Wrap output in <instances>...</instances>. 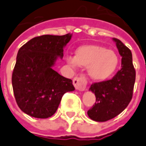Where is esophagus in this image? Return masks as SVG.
<instances>
[{
  "mask_svg": "<svg viewBox=\"0 0 146 146\" xmlns=\"http://www.w3.org/2000/svg\"><path fill=\"white\" fill-rule=\"evenodd\" d=\"M87 84H88L87 79L84 75L77 76V77H75L73 80V84L75 86V89L80 92H84L86 90Z\"/></svg>",
  "mask_w": 146,
  "mask_h": 146,
  "instance_id": "esophagus-1",
  "label": "esophagus"
}]
</instances>
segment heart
<instances>
[{
	"mask_svg": "<svg viewBox=\"0 0 146 146\" xmlns=\"http://www.w3.org/2000/svg\"><path fill=\"white\" fill-rule=\"evenodd\" d=\"M69 65L88 67L90 78L95 81H105L115 74L120 58L114 50L98 45H83L75 51V57H67Z\"/></svg>",
	"mask_w": 146,
	"mask_h": 146,
	"instance_id": "b5f03b06",
	"label": "heart"
}]
</instances>
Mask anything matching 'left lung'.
<instances>
[{
    "label": "left lung",
    "instance_id": "1",
    "mask_svg": "<svg viewBox=\"0 0 146 146\" xmlns=\"http://www.w3.org/2000/svg\"><path fill=\"white\" fill-rule=\"evenodd\" d=\"M112 39L122 57L121 69L112 80L95 83L89 88L95 93L96 101L88 111V115L99 122L111 120L125 109L133 97L136 79L131 50L119 39Z\"/></svg>",
    "mask_w": 146,
    "mask_h": 146
}]
</instances>
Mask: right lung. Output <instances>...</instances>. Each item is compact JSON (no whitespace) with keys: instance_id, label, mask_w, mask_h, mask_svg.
Instances as JSON below:
<instances>
[{"instance_id":"obj_1","label":"right lung","mask_w":146,"mask_h":146,"mask_svg":"<svg viewBox=\"0 0 146 146\" xmlns=\"http://www.w3.org/2000/svg\"><path fill=\"white\" fill-rule=\"evenodd\" d=\"M72 34L42 35L19 49L12 75V85L20 109L35 118H48L57 111L62 97L75 88L72 80L53 70Z\"/></svg>"}]
</instances>
